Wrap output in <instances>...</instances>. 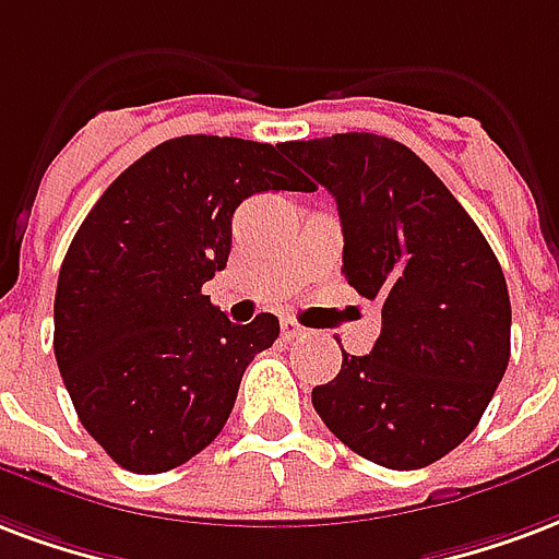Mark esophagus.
Here are the masks:
<instances>
[{"label": "esophagus", "mask_w": 559, "mask_h": 559, "mask_svg": "<svg viewBox=\"0 0 559 559\" xmlns=\"http://www.w3.org/2000/svg\"><path fill=\"white\" fill-rule=\"evenodd\" d=\"M305 334H308V329H301L296 320H281V337L284 341H299Z\"/></svg>", "instance_id": "34e87169"}]
</instances>
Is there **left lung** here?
I'll return each instance as SVG.
<instances>
[{"instance_id":"1","label":"left lung","mask_w":559,"mask_h":559,"mask_svg":"<svg viewBox=\"0 0 559 559\" xmlns=\"http://www.w3.org/2000/svg\"><path fill=\"white\" fill-rule=\"evenodd\" d=\"M281 151L337 201L343 275L382 305L370 355L343 353L313 388L322 424L358 456L427 468L474 432L510 364V293L465 206L406 144L373 132Z\"/></svg>"}]
</instances>
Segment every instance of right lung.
<instances>
[{
  "mask_svg": "<svg viewBox=\"0 0 559 559\" xmlns=\"http://www.w3.org/2000/svg\"><path fill=\"white\" fill-rule=\"evenodd\" d=\"M281 144L180 135L91 206L56 290V361L88 436L121 468L163 474L222 432L278 317L227 320L201 293L227 266L230 218L258 192H308Z\"/></svg>",
  "mask_w": 559,
  "mask_h": 559,
  "instance_id": "obj_1",
  "label": "right lung"
}]
</instances>
